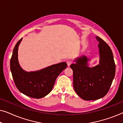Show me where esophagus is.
Listing matches in <instances>:
<instances>
[{
    "label": "esophagus",
    "mask_w": 123,
    "mask_h": 123,
    "mask_svg": "<svg viewBox=\"0 0 123 123\" xmlns=\"http://www.w3.org/2000/svg\"><path fill=\"white\" fill-rule=\"evenodd\" d=\"M67 65H68V66H70V64H72V62L70 61V60H67Z\"/></svg>",
    "instance_id": "1"
}]
</instances>
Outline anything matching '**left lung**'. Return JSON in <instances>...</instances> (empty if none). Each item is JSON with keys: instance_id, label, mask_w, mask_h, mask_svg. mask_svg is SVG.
I'll use <instances>...</instances> for the list:
<instances>
[{"instance_id": "obj_1", "label": "left lung", "mask_w": 123, "mask_h": 123, "mask_svg": "<svg viewBox=\"0 0 123 123\" xmlns=\"http://www.w3.org/2000/svg\"><path fill=\"white\" fill-rule=\"evenodd\" d=\"M100 54L99 64L88 66L90 59L85 55L75 59L70 65L73 72V87L80 98L96 100L105 96L108 92L115 74L113 54L109 45L98 36Z\"/></svg>"}]
</instances>
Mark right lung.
<instances>
[{
  "label": "right lung",
  "mask_w": 123,
  "mask_h": 123,
  "mask_svg": "<svg viewBox=\"0 0 123 123\" xmlns=\"http://www.w3.org/2000/svg\"><path fill=\"white\" fill-rule=\"evenodd\" d=\"M22 40L14 46L10 62L13 79L21 93L32 98H43L51 91L56 78L67 64L62 62L36 71H25L20 66L18 59V47Z\"/></svg>",
  "instance_id": "1"
}]
</instances>
